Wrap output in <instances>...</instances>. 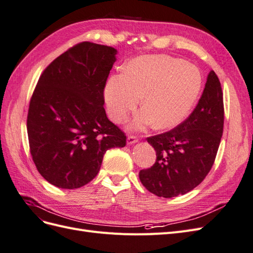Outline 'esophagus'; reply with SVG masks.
Masks as SVG:
<instances>
[{
	"label": "esophagus",
	"instance_id": "esophagus-1",
	"mask_svg": "<svg viewBox=\"0 0 253 253\" xmlns=\"http://www.w3.org/2000/svg\"><path fill=\"white\" fill-rule=\"evenodd\" d=\"M126 141H127L128 144H133V143L138 142V138H137V136H135V135H129V136L127 137Z\"/></svg>",
	"mask_w": 253,
	"mask_h": 253
}]
</instances>
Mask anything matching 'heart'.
Here are the masks:
<instances>
[{"instance_id":"1","label":"heart","mask_w":253,"mask_h":253,"mask_svg":"<svg viewBox=\"0 0 253 253\" xmlns=\"http://www.w3.org/2000/svg\"><path fill=\"white\" fill-rule=\"evenodd\" d=\"M202 75L185 60L170 56H143L132 60L125 74L113 75L104 89L110 117L124 122L139 104L143 110L132 122L135 129L153 123L172 128L185 120L201 93Z\"/></svg>"}]
</instances>
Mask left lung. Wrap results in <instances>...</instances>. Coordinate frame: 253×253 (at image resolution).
<instances>
[{"instance_id":"1","label":"left lung","mask_w":253,"mask_h":253,"mask_svg":"<svg viewBox=\"0 0 253 253\" xmlns=\"http://www.w3.org/2000/svg\"><path fill=\"white\" fill-rule=\"evenodd\" d=\"M223 127V91L218 77L211 71L190 116L171 131L147 138L156 151V162L139 172L142 185L165 198L190 192L210 172Z\"/></svg>"}]
</instances>
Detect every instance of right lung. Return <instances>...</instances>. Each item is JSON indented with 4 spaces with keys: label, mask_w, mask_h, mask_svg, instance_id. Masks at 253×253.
I'll return each instance as SVG.
<instances>
[{
    "label": "right lung",
    "mask_w": 253,
    "mask_h": 253,
    "mask_svg": "<svg viewBox=\"0 0 253 253\" xmlns=\"http://www.w3.org/2000/svg\"><path fill=\"white\" fill-rule=\"evenodd\" d=\"M116 55L111 46L79 43L53 60L37 83L27 116L29 149L38 171L53 186L86 185L104 153L126 143L103 108Z\"/></svg>",
    "instance_id": "1"
}]
</instances>
